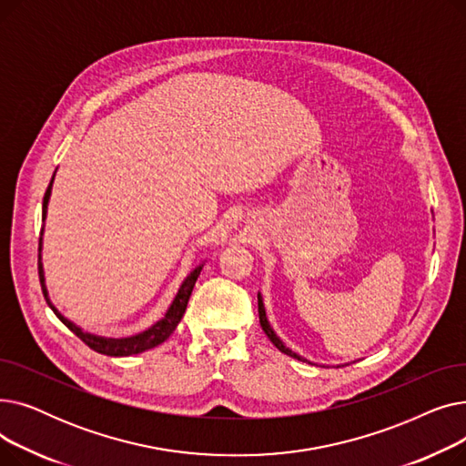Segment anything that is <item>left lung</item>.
Wrapping results in <instances>:
<instances>
[{
	"label": "left lung",
	"instance_id": "obj_1",
	"mask_svg": "<svg viewBox=\"0 0 466 466\" xmlns=\"http://www.w3.org/2000/svg\"><path fill=\"white\" fill-rule=\"evenodd\" d=\"M258 319H260V327H262V330H264V334L270 338V341L272 344L281 351V353H285V355H289V357H295V359H299V360H302V357H299L297 353H292L289 348H285L283 346V341L276 336V332L272 330V327L268 325V319H266V311H264V304H262V299H260V295H258Z\"/></svg>",
	"mask_w": 466,
	"mask_h": 466
}]
</instances>
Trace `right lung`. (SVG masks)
<instances>
[{
	"mask_svg": "<svg viewBox=\"0 0 466 466\" xmlns=\"http://www.w3.org/2000/svg\"><path fill=\"white\" fill-rule=\"evenodd\" d=\"M55 179V176H53ZM53 179L51 183H48L46 187V192L43 196V220H45V215H46V204H48V196H51V187H53ZM39 251H41V239H39ZM39 264V281H41V289H43V297L46 300V304L51 306V309L55 311V315L58 317V319L73 332L77 338H81L85 344L94 350L96 353H102V355H109V357H128V355H136V353H141V351H147V350H153L157 346H160L164 339L169 338V334L176 330V327L179 325L181 317L187 309V304H188V299L192 295V289H194V283L196 279H198L200 272H202V266L196 268L194 272H190V276L183 281L177 297L174 300V304L169 306L167 313L162 317V319L147 332L143 334H137L134 338H125V339H115V338H100V336H92V334H86L83 332L79 327L73 325L71 321H67L66 317L51 304V300H48L46 297V289L43 285V274H41V262Z\"/></svg>",
	"mask_w": 466,
	"mask_h": 466,
	"instance_id": "obj_1",
	"label": "right lung"
}]
</instances>
